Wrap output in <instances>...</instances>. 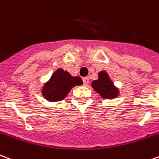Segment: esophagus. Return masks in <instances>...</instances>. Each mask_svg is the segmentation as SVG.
<instances>
[{
	"label": "esophagus",
	"instance_id": "1",
	"mask_svg": "<svg viewBox=\"0 0 159 159\" xmlns=\"http://www.w3.org/2000/svg\"><path fill=\"white\" fill-rule=\"evenodd\" d=\"M82 81H83V84H84L85 86H88V83H89V78H88V77H83Z\"/></svg>",
	"mask_w": 159,
	"mask_h": 159
}]
</instances>
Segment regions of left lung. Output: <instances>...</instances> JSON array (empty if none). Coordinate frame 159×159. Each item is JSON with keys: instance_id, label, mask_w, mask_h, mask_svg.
Instances as JSON below:
<instances>
[{"instance_id": "1", "label": "left lung", "mask_w": 159, "mask_h": 159, "mask_svg": "<svg viewBox=\"0 0 159 159\" xmlns=\"http://www.w3.org/2000/svg\"><path fill=\"white\" fill-rule=\"evenodd\" d=\"M92 87L103 98H116L119 94L117 88L115 87L108 74L105 71L99 72L98 79L94 80L92 82Z\"/></svg>"}]
</instances>
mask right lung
I'll list each match as a JSON object with an SVG mask.
<instances>
[{
  "instance_id": "right-lung-1",
  "label": "right lung",
  "mask_w": 159,
  "mask_h": 159,
  "mask_svg": "<svg viewBox=\"0 0 159 159\" xmlns=\"http://www.w3.org/2000/svg\"><path fill=\"white\" fill-rule=\"evenodd\" d=\"M82 82L80 77H72L68 71L58 68L43 86L42 96L49 102L61 101L67 96L71 88L82 85Z\"/></svg>"
}]
</instances>
